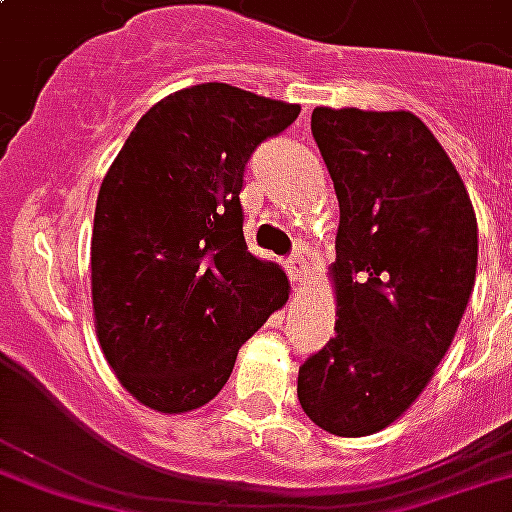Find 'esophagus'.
I'll return each mask as SVG.
<instances>
[{
    "mask_svg": "<svg viewBox=\"0 0 512 512\" xmlns=\"http://www.w3.org/2000/svg\"><path fill=\"white\" fill-rule=\"evenodd\" d=\"M287 271H290V279L292 284H303L306 282V260H303V255H292L290 260H287Z\"/></svg>",
    "mask_w": 512,
    "mask_h": 512,
    "instance_id": "obj_1",
    "label": "esophagus"
}]
</instances>
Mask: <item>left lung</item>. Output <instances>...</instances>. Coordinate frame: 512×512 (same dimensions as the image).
<instances>
[{"label":"left lung","mask_w":512,"mask_h":512,"mask_svg":"<svg viewBox=\"0 0 512 512\" xmlns=\"http://www.w3.org/2000/svg\"><path fill=\"white\" fill-rule=\"evenodd\" d=\"M311 134L333 177L335 338L298 370L317 427H389L446 357L475 287L478 222L459 171L411 112L317 107Z\"/></svg>","instance_id":"1"}]
</instances>
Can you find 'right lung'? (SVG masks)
<instances>
[{"label": "right lung", "instance_id": "1", "mask_svg": "<svg viewBox=\"0 0 512 512\" xmlns=\"http://www.w3.org/2000/svg\"><path fill=\"white\" fill-rule=\"evenodd\" d=\"M298 104L225 83L161 99L101 182L91 239L93 322L126 392L158 413L217 397L241 343L290 298L247 249L239 193L255 147Z\"/></svg>", "mask_w": 512, "mask_h": 512}]
</instances>
